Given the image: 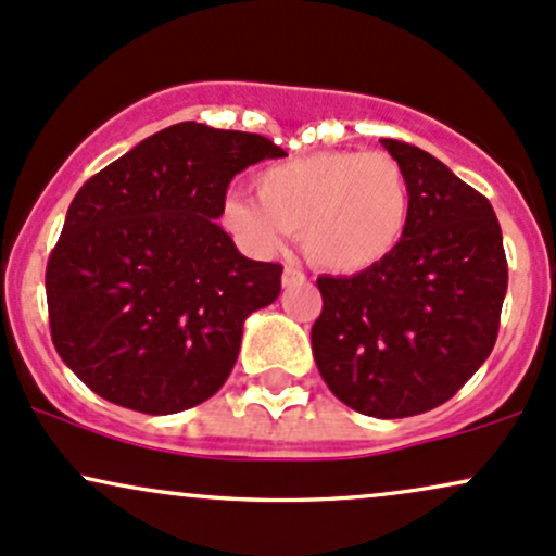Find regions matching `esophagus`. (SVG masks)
<instances>
[{"label":"esophagus","mask_w":556,"mask_h":556,"mask_svg":"<svg viewBox=\"0 0 556 556\" xmlns=\"http://www.w3.org/2000/svg\"><path fill=\"white\" fill-rule=\"evenodd\" d=\"M305 282V274L300 269H292V266H287L285 274H282V287H295V285H303Z\"/></svg>","instance_id":"34e87169"}]
</instances>
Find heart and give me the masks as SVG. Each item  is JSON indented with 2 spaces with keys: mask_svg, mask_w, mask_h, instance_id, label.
Listing matches in <instances>:
<instances>
[{
  "mask_svg": "<svg viewBox=\"0 0 556 556\" xmlns=\"http://www.w3.org/2000/svg\"><path fill=\"white\" fill-rule=\"evenodd\" d=\"M258 201L229 195L222 225L248 251L271 256L300 232L314 264L358 274L394 253L410 225V185L381 151H316L256 175Z\"/></svg>",
  "mask_w": 556,
  "mask_h": 556,
  "instance_id": "heart-1",
  "label": "heart"
}]
</instances>
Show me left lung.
Returning <instances> with one entry per match:
<instances>
[{"label":"left lung","mask_w":556,"mask_h":556,"mask_svg":"<svg viewBox=\"0 0 556 556\" xmlns=\"http://www.w3.org/2000/svg\"><path fill=\"white\" fill-rule=\"evenodd\" d=\"M381 146L410 185V225L381 264L318 277L311 348L337 400L363 416L407 418L450 400L489 358L507 258L486 198L429 151Z\"/></svg>","instance_id":"8db88e82"}]
</instances>
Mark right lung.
<instances>
[{"label":"right lung","instance_id":"right-lung-1","mask_svg":"<svg viewBox=\"0 0 556 556\" xmlns=\"http://www.w3.org/2000/svg\"><path fill=\"white\" fill-rule=\"evenodd\" d=\"M279 156L264 136L180 123L83 185L47 264L52 342L83 384L149 416L219 392L282 266L242 256L216 219L229 180Z\"/></svg>","mask_w":556,"mask_h":556}]
</instances>
